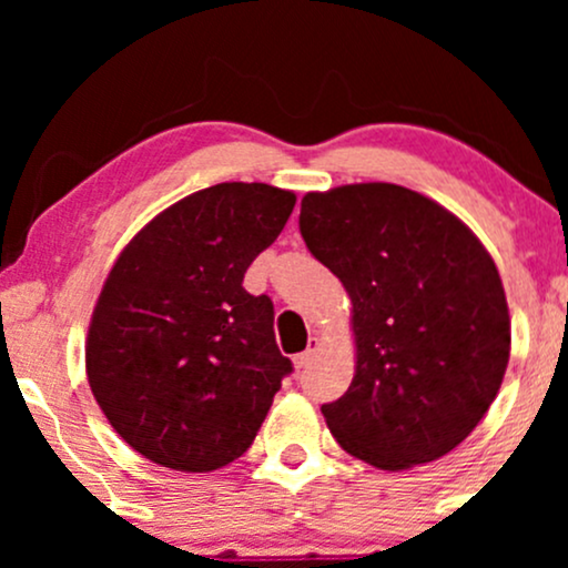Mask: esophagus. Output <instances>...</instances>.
<instances>
[{
	"label": "esophagus",
	"mask_w": 568,
	"mask_h": 568,
	"mask_svg": "<svg viewBox=\"0 0 568 568\" xmlns=\"http://www.w3.org/2000/svg\"><path fill=\"white\" fill-rule=\"evenodd\" d=\"M317 347H321V338L317 336H310V342H306V349L298 352L296 357H293V363H296V368H306L312 363V357H315Z\"/></svg>",
	"instance_id": "obj_1"
}]
</instances>
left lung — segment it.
<instances>
[{
    "label": "left lung",
    "mask_w": 568,
    "mask_h": 568,
    "mask_svg": "<svg viewBox=\"0 0 568 568\" xmlns=\"http://www.w3.org/2000/svg\"><path fill=\"white\" fill-rule=\"evenodd\" d=\"M298 230L352 298L355 379L323 416L344 452L425 465L486 416L510 361L497 264L454 213L397 184L310 192Z\"/></svg>",
    "instance_id": "8db88e82"
}]
</instances>
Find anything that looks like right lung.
<instances>
[{
    "mask_svg": "<svg viewBox=\"0 0 568 568\" xmlns=\"http://www.w3.org/2000/svg\"><path fill=\"white\" fill-rule=\"evenodd\" d=\"M296 194L216 184L149 221L120 253L84 347L98 406L154 465L211 473L243 456L293 366L247 266L283 232Z\"/></svg>",
    "mask_w": 568,
    "mask_h": 568,
    "instance_id": "obj_1",
    "label": "right lung"
}]
</instances>
